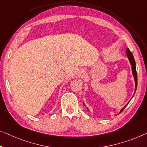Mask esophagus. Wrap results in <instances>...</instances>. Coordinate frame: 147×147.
<instances>
[{"label": "esophagus", "mask_w": 147, "mask_h": 147, "mask_svg": "<svg viewBox=\"0 0 147 147\" xmlns=\"http://www.w3.org/2000/svg\"><path fill=\"white\" fill-rule=\"evenodd\" d=\"M84 74H85V71H84V69H78L77 72H76V75L79 76V77H83V76H84Z\"/></svg>", "instance_id": "obj_1"}]
</instances>
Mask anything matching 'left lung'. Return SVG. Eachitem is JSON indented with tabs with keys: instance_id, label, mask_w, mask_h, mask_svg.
<instances>
[{
	"instance_id": "left-lung-1",
	"label": "left lung",
	"mask_w": 147,
	"mask_h": 147,
	"mask_svg": "<svg viewBox=\"0 0 147 147\" xmlns=\"http://www.w3.org/2000/svg\"><path fill=\"white\" fill-rule=\"evenodd\" d=\"M125 53H126L127 56V57H128V59H129V61L130 64H131V69H132L133 76V77H134V80H135V92H136V90H137V71H136V63H135V59H134V57H133V55L132 53H131V52L129 51V49L128 48H127V50L125 51ZM135 93H134V94H135ZM134 94H133V96H134ZM133 96H132V98H131V100L133 98ZM131 100H129V102H127V104L125 105V106L123 107V108L121 109V110H120L119 113H118V114H119L120 113L122 112L123 110V109H125V107L128 105L129 103V102L131 101ZM83 104H84V106H85V104H84V102H83ZM87 109H88V111H90V110H89L88 108H87ZM116 115H117V114H116Z\"/></svg>"
}]
</instances>
